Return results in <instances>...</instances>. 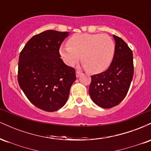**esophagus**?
<instances>
[{"label":"esophagus","instance_id":"obj_1","mask_svg":"<svg viewBox=\"0 0 151 151\" xmlns=\"http://www.w3.org/2000/svg\"><path fill=\"white\" fill-rule=\"evenodd\" d=\"M81 74V72L80 71H77V72H76V77H79Z\"/></svg>","mask_w":151,"mask_h":151}]
</instances>
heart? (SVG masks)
Listing matches in <instances>:
<instances>
[{
    "mask_svg": "<svg viewBox=\"0 0 151 151\" xmlns=\"http://www.w3.org/2000/svg\"><path fill=\"white\" fill-rule=\"evenodd\" d=\"M60 47V55L67 65L72 67L80 59L90 73H100L106 70L113 60L115 44L106 34H74Z\"/></svg>",
    "mask_w": 151,
    "mask_h": 151,
    "instance_id": "1",
    "label": "heart"
}]
</instances>
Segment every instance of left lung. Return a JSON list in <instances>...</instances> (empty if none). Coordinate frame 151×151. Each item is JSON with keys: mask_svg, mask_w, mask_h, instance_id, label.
I'll return each mask as SVG.
<instances>
[{"mask_svg": "<svg viewBox=\"0 0 151 151\" xmlns=\"http://www.w3.org/2000/svg\"><path fill=\"white\" fill-rule=\"evenodd\" d=\"M115 52L111 64L105 72L91 76L89 95L99 106L110 109L120 104L129 91L133 76L132 50L114 35Z\"/></svg>", "mask_w": 151, "mask_h": 151, "instance_id": "8db88e82", "label": "left lung"}]
</instances>
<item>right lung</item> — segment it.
Listing matches in <instances>:
<instances>
[{"label": "right lung", "instance_id": "obj_1", "mask_svg": "<svg viewBox=\"0 0 151 151\" xmlns=\"http://www.w3.org/2000/svg\"><path fill=\"white\" fill-rule=\"evenodd\" d=\"M68 35L69 32L53 30L35 35L19 56V86L32 104L45 111L65 104L76 80L75 70L64 63L59 52Z\"/></svg>", "mask_w": 151, "mask_h": 151}]
</instances>
